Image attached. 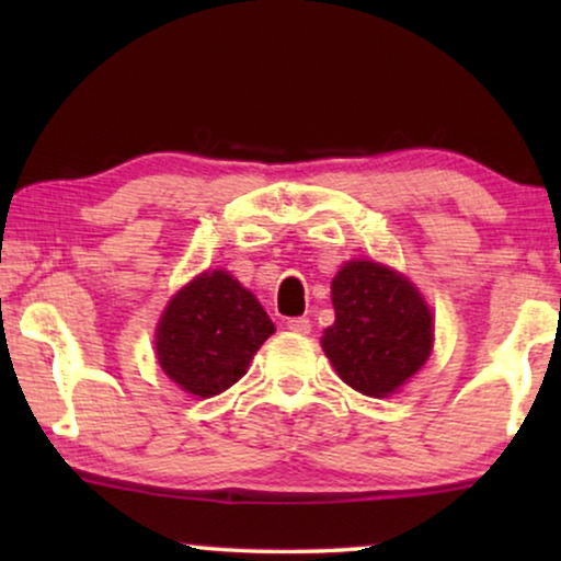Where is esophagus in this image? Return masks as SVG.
Returning a JSON list of instances; mask_svg holds the SVG:
<instances>
[{
	"instance_id": "esophagus-1",
	"label": "esophagus",
	"mask_w": 561,
	"mask_h": 561,
	"mask_svg": "<svg viewBox=\"0 0 561 561\" xmlns=\"http://www.w3.org/2000/svg\"><path fill=\"white\" fill-rule=\"evenodd\" d=\"M286 327L296 334H309L311 332V321L306 317H290V319H286Z\"/></svg>"
}]
</instances>
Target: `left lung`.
I'll list each match as a JSON object with an SVG mask.
<instances>
[{"mask_svg": "<svg viewBox=\"0 0 561 561\" xmlns=\"http://www.w3.org/2000/svg\"><path fill=\"white\" fill-rule=\"evenodd\" d=\"M334 324L321 347L340 378L359 393H393L432 352V311L403 275L352 260L332 280Z\"/></svg>", "mask_w": 561, "mask_h": 561, "instance_id": "obj_1", "label": "left lung"}]
</instances>
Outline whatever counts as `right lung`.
Here are the masks:
<instances>
[{
	"label": "right lung",
	"instance_id": "1",
	"mask_svg": "<svg viewBox=\"0 0 561 561\" xmlns=\"http://www.w3.org/2000/svg\"><path fill=\"white\" fill-rule=\"evenodd\" d=\"M275 332L257 298L225 271L202 273L168 304L158 324L160 367L188 393L217 396L248 373Z\"/></svg>",
	"mask_w": 561,
	"mask_h": 561
}]
</instances>
